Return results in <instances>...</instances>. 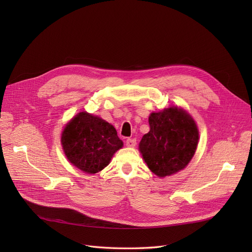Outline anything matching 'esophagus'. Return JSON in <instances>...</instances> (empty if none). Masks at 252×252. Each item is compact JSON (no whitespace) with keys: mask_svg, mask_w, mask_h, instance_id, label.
Returning a JSON list of instances; mask_svg holds the SVG:
<instances>
[{"mask_svg":"<svg viewBox=\"0 0 252 252\" xmlns=\"http://www.w3.org/2000/svg\"><path fill=\"white\" fill-rule=\"evenodd\" d=\"M126 145L128 147H134L136 145V140L135 139H127Z\"/></svg>","mask_w":252,"mask_h":252,"instance_id":"esophagus-1","label":"esophagus"}]
</instances>
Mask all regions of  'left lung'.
Instances as JSON below:
<instances>
[{
  "instance_id": "obj_1",
  "label": "left lung",
  "mask_w": 252,
  "mask_h": 252,
  "mask_svg": "<svg viewBox=\"0 0 252 252\" xmlns=\"http://www.w3.org/2000/svg\"><path fill=\"white\" fill-rule=\"evenodd\" d=\"M150 130L140 142V151L148 168L164 178L182 170L188 165L199 141L195 122L177 107L149 117Z\"/></svg>"
}]
</instances>
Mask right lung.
I'll use <instances>...</instances> for the list:
<instances>
[{"mask_svg": "<svg viewBox=\"0 0 252 252\" xmlns=\"http://www.w3.org/2000/svg\"><path fill=\"white\" fill-rule=\"evenodd\" d=\"M61 141L68 161L87 173L104 169L123 146L116 128L87 112H80L66 125Z\"/></svg>", "mask_w": 252, "mask_h": 252, "instance_id": "obj_1", "label": "right lung"}]
</instances>
